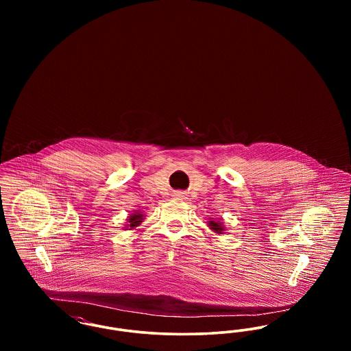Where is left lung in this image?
I'll return each mask as SVG.
<instances>
[{
    "mask_svg": "<svg viewBox=\"0 0 351 351\" xmlns=\"http://www.w3.org/2000/svg\"><path fill=\"white\" fill-rule=\"evenodd\" d=\"M213 230H216V232H218V233H222V230H223V228L219 225V223H217V222H210V225H209Z\"/></svg>",
    "mask_w": 351,
    "mask_h": 351,
    "instance_id": "obj_1",
    "label": "left lung"
}]
</instances>
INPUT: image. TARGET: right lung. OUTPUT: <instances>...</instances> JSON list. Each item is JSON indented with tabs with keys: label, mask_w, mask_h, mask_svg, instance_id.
<instances>
[{
	"label": "right lung",
	"mask_w": 351,
	"mask_h": 351,
	"mask_svg": "<svg viewBox=\"0 0 351 351\" xmlns=\"http://www.w3.org/2000/svg\"><path fill=\"white\" fill-rule=\"evenodd\" d=\"M129 219H130V221H129V222H130L129 226H130V228H135V226H138V225L142 222L143 218H142V215H133Z\"/></svg>",
	"instance_id": "add662e5"
}]
</instances>
